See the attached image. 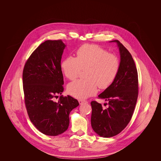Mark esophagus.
<instances>
[{"mask_svg": "<svg viewBox=\"0 0 161 161\" xmlns=\"http://www.w3.org/2000/svg\"><path fill=\"white\" fill-rule=\"evenodd\" d=\"M78 102H79L80 104H84V103H88L87 101L81 100H78Z\"/></svg>", "mask_w": 161, "mask_h": 161, "instance_id": "obj_1", "label": "esophagus"}]
</instances>
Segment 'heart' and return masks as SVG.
Returning <instances> with one entry per match:
<instances>
[{
    "instance_id": "1",
    "label": "heart",
    "mask_w": 161,
    "mask_h": 161,
    "mask_svg": "<svg viewBox=\"0 0 161 161\" xmlns=\"http://www.w3.org/2000/svg\"><path fill=\"white\" fill-rule=\"evenodd\" d=\"M120 66L118 57L108 53L101 47L86 44L77 51V57L69 56L64 59L61 68L64 75L70 80L78 77L82 69L85 80H79L68 86L69 94L78 99H85L95 95L98 86L107 88L115 80Z\"/></svg>"
}]
</instances>
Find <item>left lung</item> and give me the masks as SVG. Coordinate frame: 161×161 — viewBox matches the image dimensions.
<instances>
[{
	"label": "left lung",
	"mask_w": 161,
	"mask_h": 161,
	"mask_svg": "<svg viewBox=\"0 0 161 161\" xmlns=\"http://www.w3.org/2000/svg\"><path fill=\"white\" fill-rule=\"evenodd\" d=\"M110 42L117 43L120 66L114 82L98 95L108 101V107L104 109L97 101L91 103L92 129L103 138L114 136L125 128L132 117L138 96V72L131 55L119 41Z\"/></svg>",
	"instance_id": "1"
}]
</instances>
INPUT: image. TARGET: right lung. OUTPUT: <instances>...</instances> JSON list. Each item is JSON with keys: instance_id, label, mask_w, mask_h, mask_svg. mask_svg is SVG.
Wrapping results in <instances>:
<instances>
[{"instance_id": "1", "label": "right lung", "mask_w": 161, "mask_h": 161, "mask_svg": "<svg viewBox=\"0 0 161 161\" xmlns=\"http://www.w3.org/2000/svg\"><path fill=\"white\" fill-rule=\"evenodd\" d=\"M66 45L58 40H46L32 53L23 71L25 102L29 118L42 133L57 136L68 129L69 114L79 106L72 97L57 95L64 91L61 60Z\"/></svg>"}]
</instances>
